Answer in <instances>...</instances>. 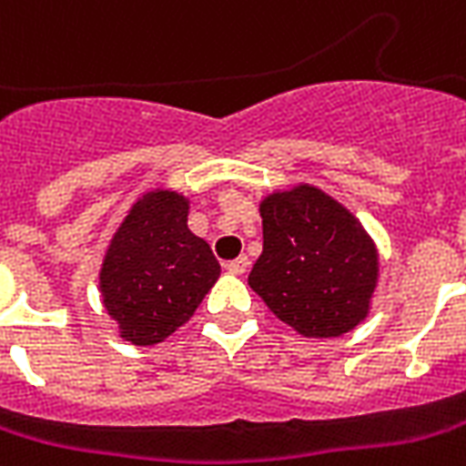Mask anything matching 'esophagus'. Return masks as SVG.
<instances>
[{"instance_id": "esophagus-1", "label": "esophagus", "mask_w": 466, "mask_h": 466, "mask_svg": "<svg viewBox=\"0 0 466 466\" xmlns=\"http://www.w3.org/2000/svg\"><path fill=\"white\" fill-rule=\"evenodd\" d=\"M227 271L232 273V276H241V273L247 271L248 268V258L247 257H239V258H234V261H229V264L225 266Z\"/></svg>"}]
</instances>
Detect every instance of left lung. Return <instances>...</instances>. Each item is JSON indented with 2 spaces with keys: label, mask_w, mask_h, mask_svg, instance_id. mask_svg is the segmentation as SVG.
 <instances>
[{
  "label": "left lung",
  "mask_w": 466,
  "mask_h": 466,
  "mask_svg": "<svg viewBox=\"0 0 466 466\" xmlns=\"http://www.w3.org/2000/svg\"><path fill=\"white\" fill-rule=\"evenodd\" d=\"M264 251L248 286L303 337L328 339L360 325L379 280L374 239L350 209L315 186L261 200Z\"/></svg>",
  "instance_id": "1"
}]
</instances>
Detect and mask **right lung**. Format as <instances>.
Masks as SVG:
<instances>
[{"label":"right lung","mask_w":466,"mask_h":466,"mask_svg":"<svg viewBox=\"0 0 466 466\" xmlns=\"http://www.w3.org/2000/svg\"><path fill=\"white\" fill-rule=\"evenodd\" d=\"M186 195L151 190L131 205L106 247L99 293L119 337L154 347L193 318L219 279L205 239L187 229Z\"/></svg>","instance_id":"obj_1"}]
</instances>
